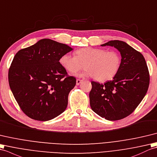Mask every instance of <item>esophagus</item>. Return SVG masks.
Masks as SVG:
<instances>
[{"instance_id": "obj_1", "label": "esophagus", "mask_w": 157, "mask_h": 157, "mask_svg": "<svg viewBox=\"0 0 157 157\" xmlns=\"http://www.w3.org/2000/svg\"><path fill=\"white\" fill-rule=\"evenodd\" d=\"M82 81V80H81V79H76V85H79L80 84H81Z\"/></svg>"}]
</instances>
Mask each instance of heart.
I'll use <instances>...</instances> for the list:
<instances>
[{
	"label": "heart",
	"instance_id": "1",
	"mask_svg": "<svg viewBox=\"0 0 157 157\" xmlns=\"http://www.w3.org/2000/svg\"><path fill=\"white\" fill-rule=\"evenodd\" d=\"M75 54H65L60 58L62 67L71 74L79 71L85 64L86 68L80 76L104 82L113 78L120 68L121 56L116 50L88 47L77 50Z\"/></svg>",
	"mask_w": 157,
	"mask_h": 157
}]
</instances>
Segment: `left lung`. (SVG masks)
I'll use <instances>...</instances> for the list:
<instances>
[{
	"label": "left lung",
	"mask_w": 157,
	"mask_h": 157,
	"mask_svg": "<svg viewBox=\"0 0 157 157\" xmlns=\"http://www.w3.org/2000/svg\"><path fill=\"white\" fill-rule=\"evenodd\" d=\"M101 46H113L119 50L121 65L111 81L104 84L91 81L90 105L99 116L110 121L119 120L133 112L147 94L148 68L140 52L124 41L111 40Z\"/></svg>",
	"instance_id": "left-lung-1"
}]
</instances>
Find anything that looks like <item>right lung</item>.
<instances>
[{"label": "right lung", "mask_w": 157, "mask_h": 157, "mask_svg": "<svg viewBox=\"0 0 157 157\" xmlns=\"http://www.w3.org/2000/svg\"><path fill=\"white\" fill-rule=\"evenodd\" d=\"M71 50L67 45L43 39L15 54L9 70V86L21 109L31 119L50 120L67 109L76 78L59 61Z\"/></svg>", "instance_id": "1"}]
</instances>
